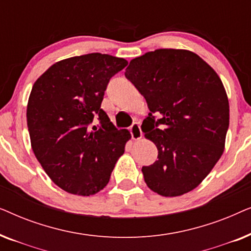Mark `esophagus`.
<instances>
[{
    "mask_svg": "<svg viewBox=\"0 0 251 251\" xmlns=\"http://www.w3.org/2000/svg\"><path fill=\"white\" fill-rule=\"evenodd\" d=\"M130 133H131V138L132 139H139L142 138L143 132L142 129H140V125L138 122H135L130 128Z\"/></svg>",
    "mask_w": 251,
    "mask_h": 251,
    "instance_id": "obj_1",
    "label": "esophagus"
}]
</instances>
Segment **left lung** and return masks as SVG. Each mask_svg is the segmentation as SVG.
<instances>
[{
    "label": "left lung",
    "mask_w": 251,
    "mask_h": 251,
    "mask_svg": "<svg viewBox=\"0 0 251 251\" xmlns=\"http://www.w3.org/2000/svg\"><path fill=\"white\" fill-rule=\"evenodd\" d=\"M125 75L146 99L142 130L159 151L142 168L147 186L162 197L194 190L224 152L229 106L222 80L198 54L178 49L137 57Z\"/></svg>",
    "instance_id": "1"
}]
</instances>
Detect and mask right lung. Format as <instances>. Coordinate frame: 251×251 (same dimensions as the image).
I'll return each instance as SVG.
<instances>
[{
  "label": "right lung",
  "instance_id": "obj_1",
  "mask_svg": "<svg viewBox=\"0 0 251 251\" xmlns=\"http://www.w3.org/2000/svg\"><path fill=\"white\" fill-rule=\"evenodd\" d=\"M128 61L99 52L53 64L34 83L27 105L33 152L56 185L89 197L101 191L130 132L118 129L101 101Z\"/></svg>",
  "mask_w": 251,
  "mask_h": 251
}]
</instances>
